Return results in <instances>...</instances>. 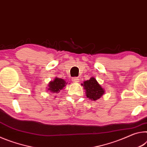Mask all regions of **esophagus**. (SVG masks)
Segmentation results:
<instances>
[{"mask_svg": "<svg viewBox=\"0 0 147 147\" xmlns=\"http://www.w3.org/2000/svg\"><path fill=\"white\" fill-rule=\"evenodd\" d=\"M72 81H73L74 83H78L79 80V79L78 78H75L72 79Z\"/></svg>", "mask_w": 147, "mask_h": 147, "instance_id": "1", "label": "esophagus"}]
</instances>
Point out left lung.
<instances>
[{
  "mask_svg": "<svg viewBox=\"0 0 147 147\" xmlns=\"http://www.w3.org/2000/svg\"><path fill=\"white\" fill-rule=\"evenodd\" d=\"M81 85L85 90L86 97L92 101L100 99L105 93L104 88H103L94 77H91L89 80L84 81L83 83H81Z\"/></svg>",
  "mask_w": 147,
  "mask_h": 147,
  "instance_id": "left-lung-1",
  "label": "left lung"
}]
</instances>
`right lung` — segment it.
<instances>
[{"mask_svg":"<svg viewBox=\"0 0 147 147\" xmlns=\"http://www.w3.org/2000/svg\"><path fill=\"white\" fill-rule=\"evenodd\" d=\"M67 83H66L64 79L56 77L53 81H51L48 84V88H47V89L52 93L57 94L60 92V90L63 89Z\"/></svg>","mask_w":147,"mask_h":147,"instance_id":"1","label":"right lung"}]
</instances>
